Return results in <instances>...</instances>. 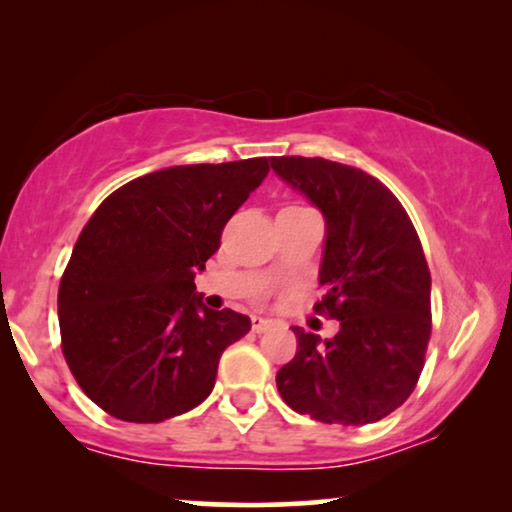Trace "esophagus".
Listing matches in <instances>:
<instances>
[{
  "label": "esophagus",
  "mask_w": 512,
  "mask_h": 512,
  "mask_svg": "<svg viewBox=\"0 0 512 512\" xmlns=\"http://www.w3.org/2000/svg\"><path fill=\"white\" fill-rule=\"evenodd\" d=\"M272 326H275V321L268 319V317H254V319H251V328H254L256 333H265Z\"/></svg>",
  "instance_id": "1"
}]
</instances>
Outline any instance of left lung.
<instances>
[{
  "mask_svg": "<svg viewBox=\"0 0 512 512\" xmlns=\"http://www.w3.org/2000/svg\"><path fill=\"white\" fill-rule=\"evenodd\" d=\"M272 170L324 214L317 312L340 321L331 340L293 326L298 352L279 368V396L324 424L380 422L408 401L431 335V275L396 195L359 167L279 156Z\"/></svg>",
  "mask_w": 512,
  "mask_h": 512,
  "instance_id": "8db88e82",
  "label": "left lung"
}]
</instances>
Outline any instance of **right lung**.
I'll return each mask as SVG.
<instances>
[{"label": "right lung", "instance_id": "add662e5", "mask_svg": "<svg viewBox=\"0 0 512 512\" xmlns=\"http://www.w3.org/2000/svg\"><path fill=\"white\" fill-rule=\"evenodd\" d=\"M268 172V158L165 167L111 193L81 230L58 291L62 352L111 417L156 424L212 394L251 319L209 310L195 275Z\"/></svg>", "mask_w": 512, "mask_h": 512}]
</instances>
